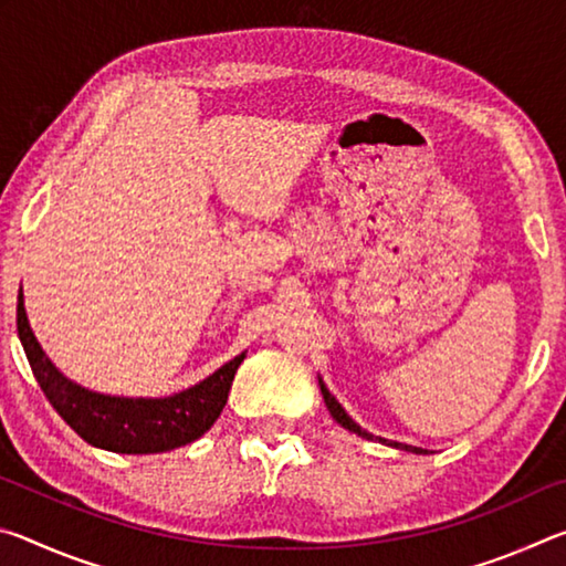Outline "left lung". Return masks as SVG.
<instances>
[{"instance_id": "8db88e82", "label": "left lung", "mask_w": 566, "mask_h": 566, "mask_svg": "<svg viewBox=\"0 0 566 566\" xmlns=\"http://www.w3.org/2000/svg\"><path fill=\"white\" fill-rule=\"evenodd\" d=\"M319 387H322V395H324V401H327V409H329V415L339 421V424L344 427V429H349V432H354V434H359V437H364V439H379L381 444H389V447H399V449H407V452H415V454H427V449H421V447H411V444H399V442H389V439H381V437H375V434H369L367 429H361L357 421H354L349 415H347V409H344L342 405H339V399L332 395V391L327 389V385H324V381L319 379Z\"/></svg>"}]
</instances>
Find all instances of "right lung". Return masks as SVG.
<instances>
[{
  "mask_svg": "<svg viewBox=\"0 0 566 566\" xmlns=\"http://www.w3.org/2000/svg\"><path fill=\"white\" fill-rule=\"evenodd\" d=\"M17 332L34 379L44 397L60 411L84 442L119 454H157L185 447L202 437L227 405L242 352L212 377L165 399H127L90 391L66 379L36 342L24 310V296L17 304Z\"/></svg>",
  "mask_w": 566,
  "mask_h": 566,
  "instance_id": "obj_1",
  "label": "right lung"
}]
</instances>
